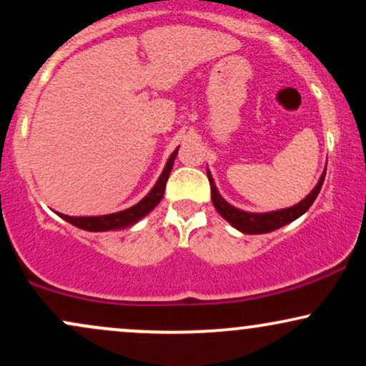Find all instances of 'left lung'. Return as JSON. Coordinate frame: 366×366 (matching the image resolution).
<instances>
[{
	"label": "left lung",
	"instance_id": "obj_1",
	"mask_svg": "<svg viewBox=\"0 0 366 366\" xmlns=\"http://www.w3.org/2000/svg\"><path fill=\"white\" fill-rule=\"evenodd\" d=\"M327 170V165H325ZM325 170L318 179L317 186L313 187V191L310 192L305 199H301L300 203L294 204V207L282 208V209H274V212H264V213H253V212H244V209L236 208L234 204H230L229 201H225L222 197L220 192L215 186V180L212 177V172L207 169V175L209 180V186H212V201L213 207L222 217L229 222L234 229H237L242 234H267L272 230L280 229V227L291 224V222L305 215L308 212L310 207L313 204V201L317 199L318 192H320L323 180H325Z\"/></svg>",
	"mask_w": 366,
	"mask_h": 366
}]
</instances>
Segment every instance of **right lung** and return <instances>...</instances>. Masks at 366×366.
Segmentation results:
<instances>
[{"label": "right lung", "instance_id": "1", "mask_svg": "<svg viewBox=\"0 0 366 366\" xmlns=\"http://www.w3.org/2000/svg\"><path fill=\"white\" fill-rule=\"evenodd\" d=\"M179 148H175L174 153L170 154L169 159L165 163V169H163L162 174L157 180L151 191L146 194L139 203H136L134 207L122 209V212L117 213H108V215H96V217H70L63 215V213H58L63 220H66L69 224L82 230H89V232H108V230H122L127 229V227L136 225L137 222L142 220L148 213L153 212L154 208L158 207V203L162 201L163 194H165V186L167 180L170 177V172L174 169L175 157H177Z\"/></svg>", "mask_w": 366, "mask_h": 366}]
</instances>
